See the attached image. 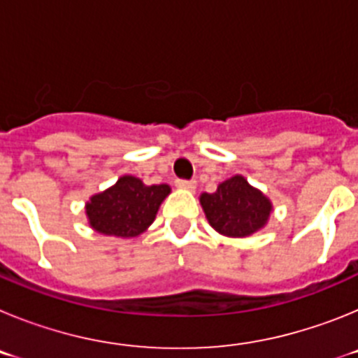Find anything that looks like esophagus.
I'll return each instance as SVG.
<instances>
[{
    "label": "esophagus",
    "mask_w": 358,
    "mask_h": 358,
    "mask_svg": "<svg viewBox=\"0 0 358 358\" xmlns=\"http://www.w3.org/2000/svg\"><path fill=\"white\" fill-rule=\"evenodd\" d=\"M176 186L182 189H194L195 181H188V179H176Z\"/></svg>",
    "instance_id": "1"
}]
</instances>
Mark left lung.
Here are the masks:
<instances>
[{
  "mask_svg": "<svg viewBox=\"0 0 358 358\" xmlns=\"http://www.w3.org/2000/svg\"><path fill=\"white\" fill-rule=\"evenodd\" d=\"M201 204L211 227L226 236L252 235L265 226L273 210L268 199L242 176L218 185L215 194H202Z\"/></svg>",
  "mask_w": 358,
  "mask_h": 358,
  "instance_id": "obj_1",
  "label": "left lung"
}]
</instances>
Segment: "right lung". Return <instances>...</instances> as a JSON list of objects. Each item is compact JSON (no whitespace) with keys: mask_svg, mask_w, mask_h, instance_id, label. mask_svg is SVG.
<instances>
[{"mask_svg":"<svg viewBox=\"0 0 358 358\" xmlns=\"http://www.w3.org/2000/svg\"><path fill=\"white\" fill-rule=\"evenodd\" d=\"M169 194V185L145 186L141 179L123 176L115 186L93 195L85 213L98 233L138 236L154 222L159 204Z\"/></svg>","mask_w":358,"mask_h":358,"instance_id":"1","label":"right lung"}]
</instances>
